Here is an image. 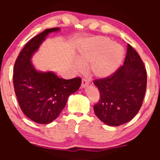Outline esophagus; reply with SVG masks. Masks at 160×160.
Returning a JSON list of instances; mask_svg holds the SVG:
<instances>
[{
	"instance_id": "esophagus-1",
	"label": "esophagus",
	"mask_w": 160,
	"mask_h": 160,
	"mask_svg": "<svg viewBox=\"0 0 160 160\" xmlns=\"http://www.w3.org/2000/svg\"><path fill=\"white\" fill-rule=\"evenodd\" d=\"M89 85V82L87 81L86 78H83L82 82V88H85V87H87Z\"/></svg>"
}]
</instances>
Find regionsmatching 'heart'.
Returning a JSON list of instances; mask_svg holds the SVG:
<instances>
[{
	"label": "heart",
	"mask_w": 160,
	"mask_h": 160,
	"mask_svg": "<svg viewBox=\"0 0 160 160\" xmlns=\"http://www.w3.org/2000/svg\"><path fill=\"white\" fill-rule=\"evenodd\" d=\"M124 58V49L121 45L111 42L104 36H94L82 46L76 63L78 71L89 66L92 75L98 78H106L113 75Z\"/></svg>",
	"instance_id": "obj_1"
}]
</instances>
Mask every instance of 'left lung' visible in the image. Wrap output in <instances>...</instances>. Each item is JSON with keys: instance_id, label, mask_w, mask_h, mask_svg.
I'll return each instance as SVG.
<instances>
[{"instance_id": "obj_1", "label": "left lung", "mask_w": 160, "mask_h": 160, "mask_svg": "<svg viewBox=\"0 0 160 160\" xmlns=\"http://www.w3.org/2000/svg\"><path fill=\"white\" fill-rule=\"evenodd\" d=\"M147 76L143 61L137 52L128 45L124 65L112 76L95 80L100 93L94 111L100 121L109 126L130 122L143 103Z\"/></svg>"}]
</instances>
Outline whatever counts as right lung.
Listing matches in <instances>:
<instances>
[{
	"label": "right lung",
	"mask_w": 160,
	"mask_h": 160,
	"mask_svg": "<svg viewBox=\"0 0 160 160\" xmlns=\"http://www.w3.org/2000/svg\"><path fill=\"white\" fill-rule=\"evenodd\" d=\"M60 28L46 29L28 41L17 57L14 67V92L21 110L36 123L49 124L57 119L66 105L68 98L78 90L80 78L64 79L52 71L35 68L31 59L51 32Z\"/></svg>",
	"instance_id": "obj_1"
}]
</instances>
